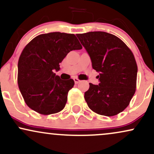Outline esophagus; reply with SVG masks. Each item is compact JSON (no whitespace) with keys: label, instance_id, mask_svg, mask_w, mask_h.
<instances>
[{"label":"esophagus","instance_id":"1","mask_svg":"<svg viewBox=\"0 0 154 154\" xmlns=\"http://www.w3.org/2000/svg\"><path fill=\"white\" fill-rule=\"evenodd\" d=\"M74 81H75V84H77L79 82V79L78 78H77V77H75V78H73Z\"/></svg>","mask_w":154,"mask_h":154}]
</instances>
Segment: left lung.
<instances>
[{
	"label": "left lung",
	"mask_w": 154,
	"mask_h": 154,
	"mask_svg": "<svg viewBox=\"0 0 154 154\" xmlns=\"http://www.w3.org/2000/svg\"><path fill=\"white\" fill-rule=\"evenodd\" d=\"M88 51L99 85L90 83L85 92L88 107L96 113L116 116L130 103L136 88L138 67L131 49L115 35L104 31L77 34Z\"/></svg>",
	"instance_id": "1"
}]
</instances>
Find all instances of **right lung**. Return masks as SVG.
<instances>
[{
  "label": "right lung",
  "mask_w": 154,
  "mask_h": 154,
  "mask_svg": "<svg viewBox=\"0 0 154 154\" xmlns=\"http://www.w3.org/2000/svg\"><path fill=\"white\" fill-rule=\"evenodd\" d=\"M82 49L75 34H40L26 46L18 63V85L26 105L38 113L50 115L64 109L75 82L62 80L54 71L72 50Z\"/></svg>",
  "instance_id": "obj_1"
}]
</instances>
